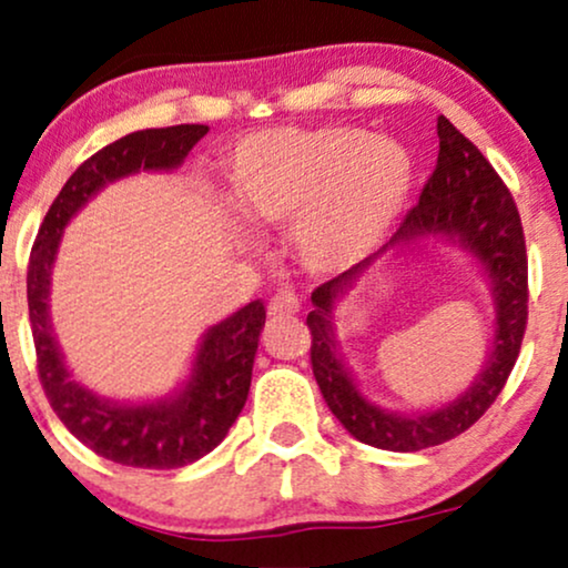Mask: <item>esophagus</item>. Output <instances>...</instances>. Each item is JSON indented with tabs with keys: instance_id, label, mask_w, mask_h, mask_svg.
Listing matches in <instances>:
<instances>
[{
	"instance_id": "esophagus-1",
	"label": "esophagus",
	"mask_w": 568,
	"mask_h": 568,
	"mask_svg": "<svg viewBox=\"0 0 568 568\" xmlns=\"http://www.w3.org/2000/svg\"><path fill=\"white\" fill-rule=\"evenodd\" d=\"M296 312H298V298L291 296V293H277V296H272L267 304L270 320H285V316H293Z\"/></svg>"
}]
</instances>
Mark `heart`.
Masks as SVG:
<instances>
[{"label": "heart", "instance_id": "1", "mask_svg": "<svg viewBox=\"0 0 568 568\" xmlns=\"http://www.w3.org/2000/svg\"><path fill=\"white\" fill-rule=\"evenodd\" d=\"M231 207L254 231L288 225L296 260L337 275L384 244L410 200L413 158L358 126L248 134L229 158Z\"/></svg>", "mask_w": 568, "mask_h": 568}]
</instances>
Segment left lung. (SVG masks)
Masks as SVG:
<instances>
[{
  "label": "left lung",
  "instance_id": "left-lung-1",
  "mask_svg": "<svg viewBox=\"0 0 568 568\" xmlns=\"http://www.w3.org/2000/svg\"><path fill=\"white\" fill-rule=\"evenodd\" d=\"M438 161L423 186L418 205L405 215L389 248H410L420 241H447L480 264L494 296L496 322L488 358L463 395L420 413L384 410L355 384L335 335V306L372 267L368 256L312 293V368L324 403L358 442L389 452H418L449 442L473 426L494 405L517 363L527 327V248L514 196L478 148L447 116H438Z\"/></svg>",
  "mask_w": 568,
  "mask_h": 568
}]
</instances>
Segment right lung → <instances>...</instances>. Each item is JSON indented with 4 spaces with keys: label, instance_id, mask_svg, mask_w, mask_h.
Instances as JSON below:
<instances>
[{
    "label": "right lung",
    "instance_id": "right-lung-1",
    "mask_svg": "<svg viewBox=\"0 0 568 568\" xmlns=\"http://www.w3.org/2000/svg\"><path fill=\"white\" fill-rule=\"evenodd\" d=\"M205 124L142 130L90 155L67 179L38 231L28 264V312L33 327L38 376L51 407L74 438L98 457L126 467L173 470L196 463L223 442L252 387V366L264 304L252 301L217 322L200 339L189 379L171 395L148 403H116L74 382L51 327V270L67 223L113 181L140 171H173L184 163Z\"/></svg>",
    "mask_w": 568,
    "mask_h": 568
}]
</instances>
